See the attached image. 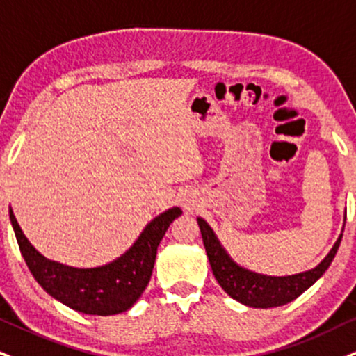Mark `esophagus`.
<instances>
[{"mask_svg":"<svg viewBox=\"0 0 356 356\" xmlns=\"http://www.w3.org/2000/svg\"><path fill=\"white\" fill-rule=\"evenodd\" d=\"M192 205H193V204H191V202H186V204H184V207H186L187 210H191V209H192Z\"/></svg>","mask_w":356,"mask_h":356,"instance_id":"esophagus-1","label":"esophagus"}]
</instances>
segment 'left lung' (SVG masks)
<instances>
[{
	"instance_id": "8db88e82",
	"label": "left lung",
	"mask_w": 356,
	"mask_h": 356,
	"mask_svg": "<svg viewBox=\"0 0 356 356\" xmlns=\"http://www.w3.org/2000/svg\"><path fill=\"white\" fill-rule=\"evenodd\" d=\"M197 223L200 227L202 240H204L211 271H213V276L218 281V284L222 286V289L230 298L248 305V307L256 309L279 307V305H284L291 300L298 299L304 291H307L327 271L335 258L337 251H339L341 236H343L340 233L335 245L332 246L328 254L316 268L304 273L291 274V276H268V274H259L240 266L236 261L232 259L228 251L223 248V245L215 235V232L211 230L210 225L200 217H197ZM343 228H341V232H343Z\"/></svg>"
}]
</instances>
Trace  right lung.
Listing matches in <instances>:
<instances>
[{"instance_id":"1","label":"right lung","mask_w":356,"mask_h":356,"mask_svg":"<svg viewBox=\"0 0 356 356\" xmlns=\"http://www.w3.org/2000/svg\"><path fill=\"white\" fill-rule=\"evenodd\" d=\"M181 215L179 207L159 213L123 254L103 266L74 268L40 254L22 233L10 207L21 254L39 286L58 302L88 316H115L133 307L151 279L157 246L169 225Z\"/></svg>"}]
</instances>
